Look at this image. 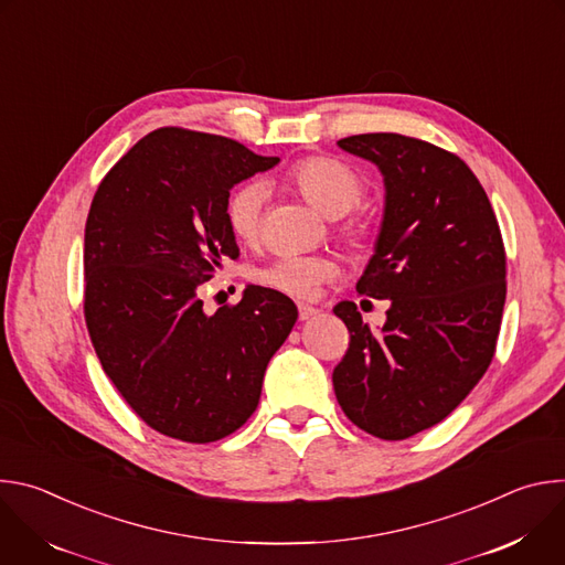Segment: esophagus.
Here are the masks:
<instances>
[{
    "label": "esophagus",
    "instance_id": "esophagus-1",
    "mask_svg": "<svg viewBox=\"0 0 565 565\" xmlns=\"http://www.w3.org/2000/svg\"><path fill=\"white\" fill-rule=\"evenodd\" d=\"M319 310L315 306H308V303H299V319L306 321V319H312Z\"/></svg>",
    "mask_w": 565,
    "mask_h": 565
}]
</instances>
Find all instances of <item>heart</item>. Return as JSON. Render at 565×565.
<instances>
[{"instance_id":"1","label":"heart","mask_w":565,"mask_h":565,"mask_svg":"<svg viewBox=\"0 0 565 565\" xmlns=\"http://www.w3.org/2000/svg\"><path fill=\"white\" fill-rule=\"evenodd\" d=\"M288 181L301 192L306 201H310L321 214L329 218L347 216L364 196L362 177L347 166L344 160L331 156H310L288 172ZM268 203V188L257 181H244L232 190L225 205V216L232 234L244 241V244H255L262 234L264 212ZM369 230V223L358 216L349 223L347 234L351 238H362ZM338 275V264L331 257L321 255H281L273 264L264 266L257 273V279L286 292L290 297H310L315 288Z\"/></svg>"}]
</instances>
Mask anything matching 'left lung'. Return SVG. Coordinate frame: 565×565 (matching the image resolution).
<instances>
[{"instance_id":"left-lung-1","label":"left lung","mask_w":565,"mask_h":565,"mask_svg":"<svg viewBox=\"0 0 565 565\" xmlns=\"http://www.w3.org/2000/svg\"><path fill=\"white\" fill-rule=\"evenodd\" d=\"M338 145L384 179V212L358 292L388 299L382 329L353 301L333 388L353 425L405 440L445 420L488 371L505 306V248L490 199L456 153L399 134Z\"/></svg>"}]
</instances>
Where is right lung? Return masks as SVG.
Returning <instances> with one entry per match:
<instances>
[{"mask_svg":"<svg viewBox=\"0 0 565 565\" xmlns=\"http://www.w3.org/2000/svg\"><path fill=\"white\" fill-rule=\"evenodd\" d=\"M277 163L225 136L166 127L140 138L94 196L87 329L127 405L170 438L214 443L244 425L297 321V306L262 286L214 315L201 299L221 259L238 257L230 190Z\"/></svg>","mask_w":565,"mask_h":565,"instance_id":"right-lung-1","label":"right lung"}]
</instances>
